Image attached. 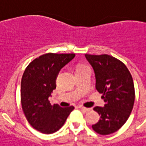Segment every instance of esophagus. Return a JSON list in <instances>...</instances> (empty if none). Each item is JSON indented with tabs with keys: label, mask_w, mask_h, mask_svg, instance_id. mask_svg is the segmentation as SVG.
Instances as JSON below:
<instances>
[{
	"label": "esophagus",
	"mask_w": 146,
	"mask_h": 146,
	"mask_svg": "<svg viewBox=\"0 0 146 146\" xmlns=\"http://www.w3.org/2000/svg\"><path fill=\"white\" fill-rule=\"evenodd\" d=\"M79 108H80L81 110L85 111V112H88V111H90V110H92V109H91V108H86V107H84V106H79Z\"/></svg>",
	"instance_id": "esophagus-1"
}]
</instances>
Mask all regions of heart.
Returning <instances> with one entry per match:
<instances>
[{
  "instance_id": "b5f03b06",
  "label": "heart",
  "mask_w": 146,
  "mask_h": 146,
  "mask_svg": "<svg viewBox=\"0 0 146 146\" xmlns=\"http://www.w3.org/2000/svg\"><path fill=\"white\" fill-rule=\"evenodd\" d=\"M79 68H80V67H79Z\"/></svg>"
}]
</instances>
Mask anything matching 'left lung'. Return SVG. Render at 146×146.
<instances>
[{"mask_svg": "<svg viewBox=\"0 0 146 146\" xmlns=\"http://www.w3.org/2000/svg\"><path fill=\"white\" fill-rule=\"evenodd\" d=\"M85 58L95 73L96 89L105 102L104 107L94 108L100 118L92 128L99 134H111L124 125L132 112L135 100L132 76L124 63L109 54H86Z\"/></svg>", "mask_w": 146, "mask_h": 146, "instance_id": "1", "label": "left lung"}]
</instances>
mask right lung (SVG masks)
I'll return each instance as SVG.
<instances>
[{
	"label": "right lung",
	"instance_id": "right-lung-1",
	"mask_svg": "<svg viewBox=\"0 0 146 146\" xmlns=\"http://www.w3.org/2000/svg\"><path fill=\"white\" fill-rule=\"evenodd\" d=\"M75 54L47 53L28 64L21 82V103L27 120L34 129L46 134L56 132L64 125L74 107L62 108L49 103L56 88V79L62 67Z\"/></svg>",
	"mask_w": 146,
	"mask_h": 146
}]
</instances>
